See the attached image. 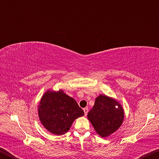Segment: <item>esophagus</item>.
<instances>
[{
  "label": "esophagus",
  "mask_w": 159,
  "mask_h": 159,
  "mask_svg": "<svg viewBox=\"0 0 159 159\" xmlns=\"http://www.w3.org/2000/svg\"><path fill=\"white\" fill-rule=\"evenodd\" d=\"M83 111H84L85 116H87L88 113V108H87V107H86V108H84V109H83Z\"/></svg>",
  "instance_id": "obj_1"
}]
</instances>
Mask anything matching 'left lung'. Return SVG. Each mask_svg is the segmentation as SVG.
<instances>
[{"label": "left lung", "instance_id": "left-lung-1", "mask_svg": "<svg viewBox=\"0 0 159 159\" xmlns=\"http://www.w3.org/2000/svg\"><path fill=\"white\" fill-rule=\"evenodd\" d=\"M88 118L99 135L107 138L121 125L124 111L119 102L100 95L88 114Z\"/></svg>", "mask_w": 159, "mask_h": 159}]
</instances>
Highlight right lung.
Returning a JSON list of instances; mask_svg holds the SVG:
<instances>
[{"mask_svg": "<svg viewBox=\"0 0 159 159\" xmlns=\"http://www.w3.org/2000/svg\"><path fill=\"white\" fill-rule=\"evenodd\" d=\"M83 115L76 101L61 90L47 91L39 103L40 120L48 131L57 135L68 132L74 120Z\"/></svg>", "mask_w": 159, "mask_h": 159, "instance_id": "1", "label": "right lung"}]
</instances>
